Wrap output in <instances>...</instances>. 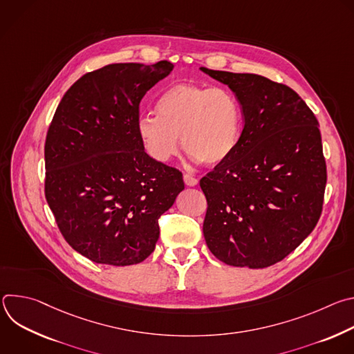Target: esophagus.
Masks as SVG:
<instances>
[{
	"label": "esophagus",
	"mask_w": 354,
	"mask_h": 354,
	"mask_svg": "<svg viewBox=\"0 0 354 354\" xmlns=\"http://www.w3.org/2000/svg\"><path fill=\"white\" fill-rule=\"evenodd\" d=\"M183 180H185V185H186V186H196V185L198 183V179L194 178L193 175H189V174H186V175L183 176Z\"/></svg>",
	"instance_id": "1"
}]
</instances>
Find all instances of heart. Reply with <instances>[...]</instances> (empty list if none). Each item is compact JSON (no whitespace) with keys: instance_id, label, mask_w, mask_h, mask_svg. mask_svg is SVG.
Wrapping results in <instances>:
<instances>
[{"instance_id":"heart-1","label":"heart","mask_w":354,"mask_h":354,"mask_svg":"<svg viewBox=\"0 0 354 354\" xmlns=\"http://www.w3.org/2000/svg\"><path fill=\"white\" fill-rule=\"evenodd\" d=\"M156 111L141 113L136 130L147 154L158 162L178 154L180 136L189 157L209 165L225 162L241 142L242 108L227 88L178 82L158 96Z\"/></svg>"}]
</instances>
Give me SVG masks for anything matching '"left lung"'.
I'll return each instance as SVG.
<instances>
[{
	"label": "left lung",
	"instance_id": "1",
	"mask_svg": "<svg viewBox=\"0 0 354 354\" xmlns=\"http://www.w3.org/2000/svg\"><path fill=\"white\" fill-rule=\"evenodd\" d=\"M200 70L234 92L245 123L235 153L200 180L206 243L230 266L268 268L319 220L326 165L318 120L287 85L258 74Z\"/></svg>",
	"mask_w": 354,
	"mask_h": 354
}]
</instances>
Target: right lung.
<instances>
[{
    "label": "right lung",
    "mask_w": 354,
    "mask_h": 354,
    "mask_svg": "<svg viewBox=\"0 0 354 354\" xmlns=\"http://www.w3.org/2000/svg\"><path fill=\"white\" fill-rule=\"evenodd\" d=\"M169 62L109 64L64 93L48 127L44 192L73 249L95 263L142 262L160 238L158 218L185 189L182 174L151 158L136 130L145 92Z\"/></svg>",
    "instance_id": "right-lung-1"
}]
</instances>
